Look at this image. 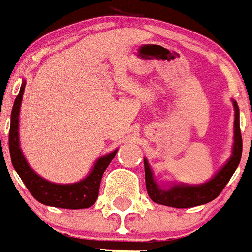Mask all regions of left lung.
Segmentation results:
<instances>
[{"label":"left lung","mask_w":252,"mask_h":252,"mask_svg":"<svg viewBox=\"0 0 252 252\" xmlns=\"http://www.w3.org/2000/svg\"><path fill=\"white\" fill-rule=\"evenodd\" d=\"M235 107V142H233V152H232L231 158L228 163L217 172L215 178L209 180L199 186H172L169 189L160 187L153 179L149 164L144 160L145 165V183L148 195L151 197L153 202L165 205V206H172V208H192L198 205H203L210 201H213L221 194L229 182L233 172L236 171L237 165L242 158V149H243V141H242V133H240V123H239V107L236 101H233Z\"/></svg>","instance_id":"1"}]
</instances>
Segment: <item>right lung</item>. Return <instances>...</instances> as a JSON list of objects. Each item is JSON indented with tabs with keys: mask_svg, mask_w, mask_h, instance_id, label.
<instances>
[{
	"mask_svg": "<svg viewBox=\"0 0 252 252\" xmlns=\"http://www.w3.org/2000/svg\"><path fill=\"white\" fill-rule=\"evenodd\" d=\"M24 88H26V83H23L21 85L20 92L17 94L13 108H12L10 130H9V152H10V160L16 172L24 182V185L30 190L32 197L40 203L63 209H85L92 206L99 197V187H100L103 174L110 165L112 158H115L117 151L99 158L88 178L77 183L55 185L40 178L28 165L21 153L20 144H19V114H20ZM1 152H2V146H1Z\"/></svg>",
	"mask_w": 252,
	"mask_h": 252,
	"instance_id": "right-lung-1",
	"label": "right lung"
}]
</instances>
